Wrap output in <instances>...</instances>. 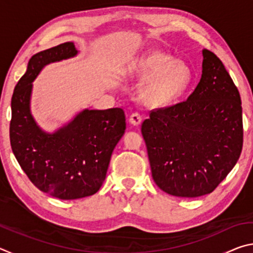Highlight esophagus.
I'll return each mask as SVG.
<instances>
[{
  "label": "esophagus",
  "mask_w": 253,
  "mask_h": 253,
  "mask_svg": "<svg viewBox=\"0 0 253 253\" xmlns=\"http://www.w3.org/2000/svg\"><path fill=\"white\" fill-rule=\"evenodd\" d=\"M142 119H143L142 116H140L138 113H132L129 116V123L131 124V125L137 126L142 123Z\"/></svg>",
  "instance_id": "34e87169"
}]
</instances>
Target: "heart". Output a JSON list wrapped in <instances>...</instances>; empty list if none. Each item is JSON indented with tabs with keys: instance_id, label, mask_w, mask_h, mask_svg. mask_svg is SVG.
I'll return each mask as SVG.
<instances>
[{
	"instance_id": "b5f03b06",
	"label": "heart",
	"mask_w": 253,
	"mask_h": 253,
	"mask_svg": "<svg viewBox=\"0 0 253 253\" xmlns=\"http://www.w3.org/2000/svg\"><path fill=\"white\" fill-rule=\"evenodd\" d=\"M140 78H149L143 88V99L149 106L169 105L186 90L191 83V70L185 63L163 51H149L131 67Z\"/></svg>"
}]
</instances>
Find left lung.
<instances>
[{
	"mask_svg": "<svg viewBox=\"0 0 253 253\" xmlns=\"http://www.w3.org/2000/svg\"><path fill=\"white\" fill-rule=\"evenodd\" d=\"M200 83L186 100L151 110L142 124L154 182L178 198L210 194L243 145L240 93L221 60L203 50Z\"/></svg>",
	"mask_w": 253,
	"mask_h": 253,
	"instance_id": "1",
	"label": "left lung"
}]
</instances>
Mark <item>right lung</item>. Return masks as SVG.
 <instances>
[{
    "mask_svg": "<svg viewBox=\"0 0 253 253\" xmlns=\"http://www.w3.org/2000/svg\"><path fill=\"white\" fill-rule=\"evenodd\" d=\"M74 42L34 54L11 100L10 142L16 161L40 191L60 200L95 194L105 181L111 154L126 129L121 108L85 109L54 134L37 126L30 113L32 81L50 62L74 57Z\"/></svg>",
    "mask_w": 253,
    "mask_h": 253,
    "instance_id": "obj_1",
    "label": "right lung"
}]
</instances>
